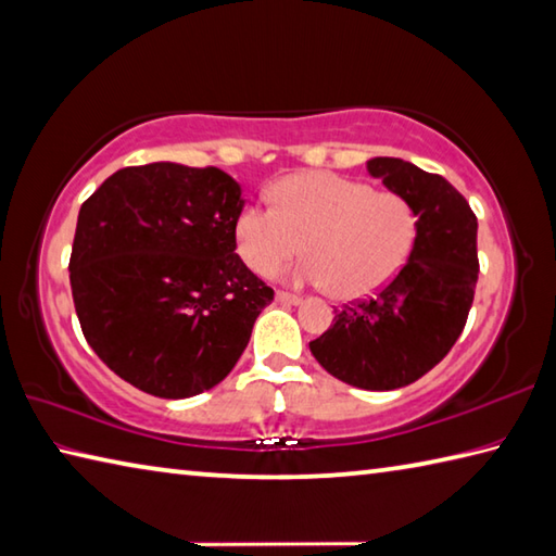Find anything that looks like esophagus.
<instances>
[{"label":"esophagus","instance_id":"obj_1","mask_svg":"<svg viewBox=\"0 0 556 556\" xmlns=\"http://www.w3.org/2000/svg\"><path fill=\"white\" fill-rule=\"evenodd\" d=\"M276 302H280V305H300L302 298H300V295H292V292L278 290V292H276Z\"/></svg>","mask_w":556,"mask_h":556}]
</instances>
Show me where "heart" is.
<instances>
[{
  "label": "heart",
  "instance_id": "b5f03b06",
  "mask_svg": "<svg viewBox=\"0 0 556 556\" xmlns=\"http://www.w3.org/2000/svg\"><path fill=\"white\" fill-rule=\"evenodd\" d=\"M274 203L247 205L235 223L239 256L258 276L278 274L305 242L312 256L290 278L358 300L382 290L414 249L412 205L339 174L288 176L274 186Z\"/></svg>",
  "mask_w": 556,
  "mask_h": 556
}]
</instances>
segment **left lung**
<instances>
[{"label": "left lung", "instance_id": "1", "mask_svg": "<svg viewBox=\"0 0 556 556\" xmlns=\"http://www.w3.org/2000/svg\"><path fill=\"white\" fill-rule=\"evenodd\" d=\"M365 166L412 205L414 249L400 274L370 300L345 305L309 351L337 380L384 392L435 368L463 333L479 276L477 217L443 176L396 156Z\"/></svg>", "mask_w": 556, "mask_h": 556}]
</instances>
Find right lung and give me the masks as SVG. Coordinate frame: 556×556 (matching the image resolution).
Listing matches in <instances>:
<instances>
[{"instance_id":"1","label":"right lung","mask_w":556,"mask_h":556,"mask_svg":"<svg viewBox=\"0 0 556 556\" xmlns=\"http://www.w3.org/2000/svg\"><path fill=\"white\" fill-rule=\"evenodd\" d=\"M244 195L223 169L128 166L77 217L70 286L84 339L109 368L162 400L213 390L274 300L235 254Z\"/></svg>"}]
</instances>
